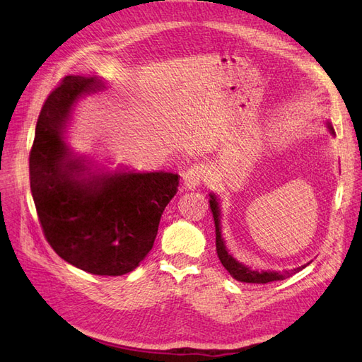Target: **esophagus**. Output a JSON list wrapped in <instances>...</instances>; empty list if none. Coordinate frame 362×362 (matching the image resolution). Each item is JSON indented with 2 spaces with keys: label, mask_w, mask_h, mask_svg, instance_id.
<instances>
[{
  "label": "esophagus",
  "mask_w": 362,
  "mask_h": 362,
  "mask_svg": "<svg viewBox=\"0 0 362 362\" xmlns=\"http://www.w3.org/2000/svg\"><path fill=\"white\" fill-rule=\"evenodd\" d=\"M202 178H204V166H201V164H193V166L185 172L182 177L184 187L187 190H196L199 187Z\"/></svg>",
  "instance_id": "obj_1"
}]
</instances>
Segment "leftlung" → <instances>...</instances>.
<instances>
[{"mask_svg": "<svg viewBox=\"0 0 362 362\" xmlns=\"http://www.w3.org/2000/svg\"><path fill=\"white\" fill-rule=\"evenodd\" d=\"M327 131H329L331 136H335V131L331 125L329 120L325 122ZM210 208H211V214L214 218V226H216V250H217V257L221 259L222 266L228 270L229 275H231L235 281L240 282H247V284H267V282H273V281H282L291 275H294L296 272H299L302 269H305L308 264H311V261L306 262V264L298 267V269H291V270H286V272H275V270H252L247 264H243L240 262L237 258H234V255L231 252L228 250L226 245H225V238L222 237V210H221V199L218 196L211 192L210 193Z\"/></svg>", "mask_w": 362, "mask_h": 362, "instance_id": "8db88e82", "label": "left lung"}]
</instances>
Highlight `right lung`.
<instances>
[{"label":"right lung","instance_id":"obj_1","mask_svg":"<svg viewBox=\"0 0 362 362\" xmlns=\"http://www.w3.org/2000/svg\"><path fill=\"white\" fill-rule=\"evenodd\" d=\"M107 90L96 75H68L42 107L30 152V187L51 247L92 275L133 272L154 246L178 173L137 172L78 154L69 125L86 96ZM108 163V160L105 161Z\"/></svg>","mask_w":362,"mask_h":362}]
</instances>
